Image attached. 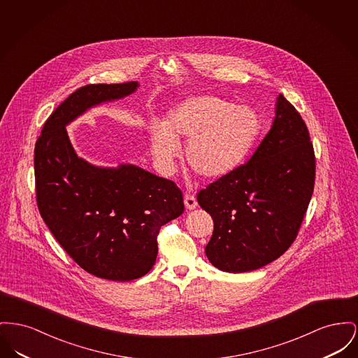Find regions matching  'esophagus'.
Wrapping results in <instances>:
<instances>
[{
	"label": "esophagus",
	"instance_id": "obj_1",
	"mask_svg": "<svg viewBox=\"0 0 358 358\" xmlns=\"http://www.w3.org/2000/svg\"><path fill=\"white\" fill-rule=\"evenodd\" d=\"M184 204H185V208H187V210H194V208L197 207L196 197L192 196V194H185V196H184Z\"/></svg>",
	"mask_w": 358,
	"mask_h": 358
}]
</instances>
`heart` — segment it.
Masks as SVG:
<instances>
[{
  "instance_id": "obj_1",
  "label": "heart",
  "mask_w": 358,
  "mask_h": 358,
  "mask_svg": "<svg viewBox=\"0 0 358 358\" xmlns=\"http://www.w3.org/2000/svg\"><path fill=\"white\" fill-rule=\"evenodd\" d=\"M255 109L212 94L182 100L169 110L164 123L151 126V151L165 170L174 166L180 143L187 145V162L203 178L219 180L239 168L249 155L259 131Z\"/></svg>"
}]
</instances>
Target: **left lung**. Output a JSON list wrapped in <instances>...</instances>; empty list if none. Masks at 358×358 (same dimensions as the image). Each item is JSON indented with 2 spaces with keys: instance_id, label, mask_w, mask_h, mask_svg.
I'll list each match as a JSON object with an SVG mask.
<instances>
[{
  "instance_id": "left-lung-1",
  "label": "left lung",
  "mask_w": 358,
  "mask_h": 358,
  "mask_svg": "<svg viewBox=\"0 0 358 358\" xmlns=\"http://www.w3.org/2000/svg\"><path fill=\"white\" fill-rule=\"evenodd\" d=\"M274 109L272 127L250 159L197 194L213 219L206 254L223 272H252L287 252L314 192L307 126L282 94Z\"/></svg>"
}]
</instances>
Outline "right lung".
Instances as JSON below:
<instances>
[{
	"instance_id": "add662e5",
	"label": "right lung",
	"mask_w": 358,
	"mask_h": 358,
	"mask_svg": "<svg viewBox=\"0 0 358 358\" xmlns=\"http://www.w3.org/2000/svg\"><path fill=\"white\" fill-rule=\"evenodd\" d=\"M138 83L86 85L47 119L35 146L36 200L43 220L84 271L131 281L155 264L159 229L184 212L170 180L132 164L97 166L78 157L66 127L85 112L135 93Z\"/></svg>"
}]
</instances>
